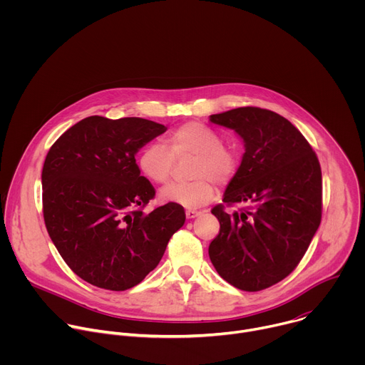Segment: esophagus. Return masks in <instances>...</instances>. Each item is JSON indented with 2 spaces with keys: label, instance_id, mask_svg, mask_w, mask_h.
Here are the masks:
<instances>
[{
  "label": "esophagus",
  "instance_id": "1",
  "mask_svg": "<svg viewBox=\"0 0 365 365\" xmlns=\"http://www.w3.org/2000/svg\"><path fill=\"white\" fill-rule=\"evenodd\" d=\"M199 215H200L199 211H195V210H187V211H186V218H187V220L196 218V217H199Z\"/></svg>",
  "mask_w": 365,
  "mask_h": 365
}]
</instances>
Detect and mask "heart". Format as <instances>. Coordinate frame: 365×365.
<instances>
[{
  "instance_id": "1",
  "label": "heart",
  "mask_w": 365,
  "mask_h": 365,
  "mask_svg": "<svg viewBox=\"0 0 365 365\" xmlns=\"http://www.w3.org/2000/svg\"><path fill=\"white\" fill-rule=\"evenodd\" d=\"M166 145L150 143L138 154L140 172L153 183H166L175 166V158L193 155L190 176L192 182L172 183L160 190L165 202L178 203L185 207H197L210 202L215 193L217 183H227L238 166L237 151L222 144L221 135L200 123H187L172 131Z\"/></svg>"
}]
</instances>
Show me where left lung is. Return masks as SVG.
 Listing matches in <instances>:
<instances>
[{"label": "left lung", "mask_w": 365, "mask_h": 365, "mask_svg": "<svg viewBox=\"0 0 365 365\" xmlns=\"http://www.w3.org/2000/svg\"><path fill=\"white\" fill-rule=\"evenodd\" d=\"M210 121L234 130L245 153L228 183L227 205L212 214L220 234L210 244L218 274L237 289L258 292L287 277L299 264L322 217V172L315 151L284 117L257 107L214 114Z\"/></svg>", "instance_id": "8db88e82"}]
</instances>
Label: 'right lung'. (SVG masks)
Segmentation results:
<instances>
[{"mask_svg":"<svg viewBox=\"0 0 365 365\" xmlns=\"http://www.w3.org/2000/svg\"><path fill=\"white\" fill-rule=\"evenodd\" d=\"M166 130L137 117L92 115L50 147L41 172L44 224L82 280L115 292L134 287L158 267L183 227L178 203L143 212L155 190L140 176L135 154Z\"/></svg>","mask_w":365,"mask_h":365,"instance_id":"obj_1","label":"right lung"}]
</instances>
